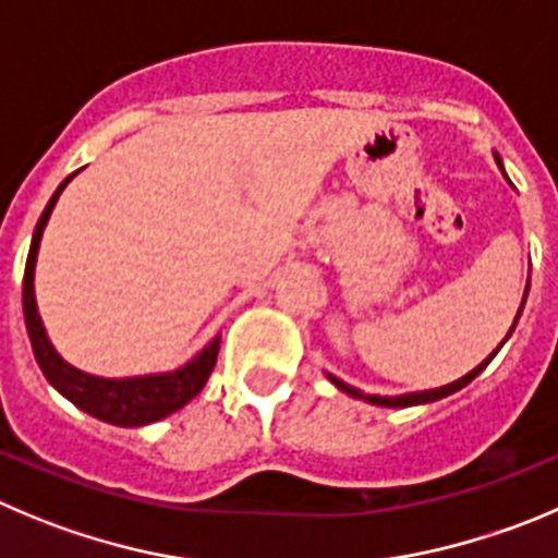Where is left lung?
Masks as SVG:
<instances>
[{
  "label": "left lung",
  "instance_id": "obj_1",
  "mask_svg": "<svg viewBox=\"0 0 558 558\" xmlns=\"http://www.w3.org/2000/svg\"><path fill=\"white\" fill-rule=\"evenodd\" d=\"M496 161H498V168H501V159H498V154H496ZM504 170V168H501ZM529 291V289H525ZM523 311V308H520ZM520 316V314H518ZM514 325H518V319H514ZM514 325H512V330H514ZM512 330H509V336H512ZM507 336V338H509ZM507 338H504V341H507ZM501 341V343H504ZM498 350H501V347H498ZM496 350V352H498ZM496 352H493L490 357H487V361H482L478 363L476 368H473V372H468L465 377H460L457 379V383H449V385H444V388H432V390H418V393H402V397H368V393H363V390H357V388H352V385H347V383H341V379L338 377H332V374H327V377H330V383L336 385L338 390H343V393H350V397H355V399H363V402H372V404H379V408H413V404H426V402H437V399H444V397H451V393H457V390L460 388H465L468 383H471L473 377H478V374L484 372V368H487V363L493 361V357H496Z\"/></svg>",
  "mask_w": 558,
  "mask_h": 558
}]
</instances>
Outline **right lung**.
<instances>
[{"label":"right lung","instance_id":"right-lung-1","mask_svg":"<svg viewBox=\"0 0 558 558\" xmlns=\"http://www.w3.org/2000/svg\"><path fill=\"white\" fill-rule=\"evenodd\" d=\"M76 175V173H74ZM74 175H68L51 201L46 203L44 215H40L38 226H35L33 244H29L27 267H24V322H27L29 341H33L35 361H38L40 372L46 374L51 385L60 390L68 402H74L76 408L90 413L93 418L107 421L114 426H145L154 421L168 418L170 413L184 408L190 399H195L206 385L208 374L215 372L217 352H220V336L215 341L203 347L190 363H184L175 372L165 374H145V377H126V379H107V377H93V374L80 372L71 363L62 361L51 347L49 336L40 322L38 303H35V262H38V244L44 236V228L49 222L51 208H54L57 197L65 190V184Z\"/></svg>","mask_w":558,"mask_h":558}]
</instances>
